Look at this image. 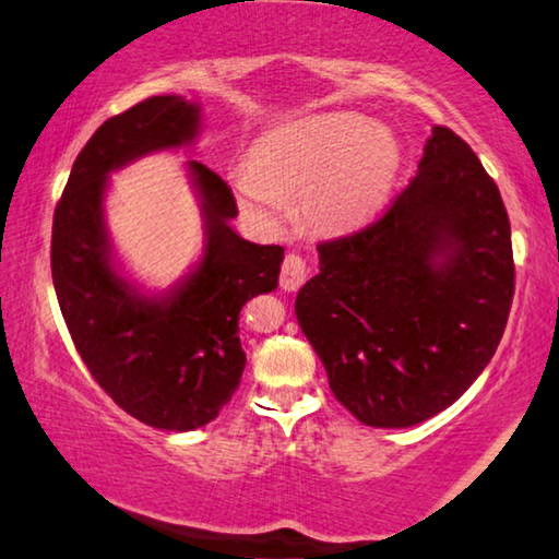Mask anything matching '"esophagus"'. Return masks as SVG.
Instances as JSON below:
<instances>
[{"label":"esophagus","mask_w":559,"mask_h":559,"mask_svg":"<svg viewBox=\"0 0 559 559\" xmlns=\"http://www.w3.org/2000/svg\"><path fill=\"white\" fill-rule=\"evenodd\" d=\"M307 274H309L307 262L301 260L299 254H287L285 262H282L280 287L285 292H297L307 282Z\"/></svg>","instance_id":"esophagus-1"}]
</instances>
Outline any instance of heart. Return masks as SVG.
<instances>
[{
    "label": "heart",
    "mask_w": 559,
    "mask_h": 559,
    "mask_svg": "<svg viewBox=\"0 0 559 559\" xmlns=\"http://www.w3.org/2000/svg\"><path fill=\"white\" fill-rule=\"evenodd\" d=\"M400 166V146L385 127L356 115H319L270 134L235 174L242 209L260 221H280L285 195H300L307 221L344 230L366 221L388 199Z\"/></svg>",
    "instance_id": "heart-1"
}]
</instances>
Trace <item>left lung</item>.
<instances>
[{"mask_svg": "<svg viewBox=\"0 0 559 559\" xmlns=\"http://www.w3.org/2000/svg\"><path fill=\"white\" fill-rule=\"evenodd\" d=\"M513 289L501 191L462 136L435 127L390 209L319 242V274L295 311L350 415L368 427H413L484 373Z\"/></svg>", "mask_w": 559, "mask_h": 559, "instance_id": "left-lung-1", "label": "left lung"}]
</instances>
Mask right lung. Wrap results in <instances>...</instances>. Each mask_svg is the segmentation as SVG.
<instances>
[{"label": "right lung", "instance_id": "add662e5", "mask_svg": "<svg viewBox=\"0 0 559 559\" xmlns=\"http://www.w3.org/2000/svg\"><path fill=\"white\" fill-rule=\"evenodd\" d=\"M201 107L154 95L105 120L78 154L53 213L51 274L71 338L107 395L140 423L191 432L218 417L240 385L238 317L248 299L277 289L285 248L254 245L230 228V186L189 162L205 248L195 270L146 297L115 270L103 199L110 171L144 154L189 146Z\"/></svg>", "mask_w": 559, "mask_h": 559}]
</instances>
